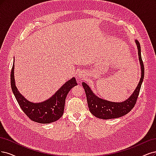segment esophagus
<instances>
[{"label":"esophagus","mask_w":156,"mask_h":156,"mask_svg":"<svg viewBox=\"0 0 156 156\" xmlns=\"http://www.w3.org/2000/svg\"><path fill=\"white\" fill-rule=\"evenodd\" d=\"M78 78H79V79H82V80H83V78L85 77V75H84L83 73V72H82V71H80V72L78 73Z\"/></svg>","instance_id":"obj_1"}]
</instances>
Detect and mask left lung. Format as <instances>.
<instances>
[{
    "mask_svg": "<svg viewBox=\"0 0 156 156\" xmlns=\"http://www.w3.org/2000/svg\"><path fill=\"white\" fill-rule=\"evenodd\" d=\"M135 42L137 44L138 49L140 69H141V76L135 91L128 99L121 102H114L100 98L93 92L86 83L82 82L83 87L87 97L89 111L94 117L102 119H111L121 117L129 113L134 107L139 96L144 74V68L141 58L140 43L137 39H135Z\"/></svg>",
    "mask_w": 156,
    "mask_h": 156,
    "instance_id": "obj_1",
    "label": "left lung"
}]
</instances>
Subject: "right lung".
I'll list each match as a JSON object with an SVG mask.
<instances>
[{"label": "right lung", "mask_w": 156, "mask_h": 156, "mask_svg": "<svg viewBox=\"0 0 156 156\" xmlns=\"http://www.w3.org/2000/svg\"><path fill=\"white\" fill-rule=\"evenodd\" d=\"M14 62L11 72V87L14 96L24 113L33 121L41 124L51 123L61 118L63 114L67 95L70 90L77 85L75 78L73 77L65 82L51 98L41 102L34 103L24 98L18 91L15 82Z\"/></svg>", "instance_id": "obj_1"}]
</instances>
